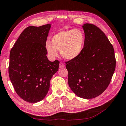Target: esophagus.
Segmentation results:
<instances>
[{
	"label": "esophagus",
	"mask_w": 126,
	"mask_h": 126,
	"mask_svg": "<svg viewBox=\"0 0 126 126\" xmlns=\"http://www.w3.org/2000/svg\"><path fill=\"white\" fill-rule=\"evenodd\" d=\"M64 66H65L64 64L61 62L60 63V64H59V67H60V68H63V67H64Z\"/></svg>",
	"instance_id": "obj_1"
}]
</instances>
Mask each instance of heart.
<instances>
[{
    "instance_id": "heart-1",
    "label": "heart",
    "mask_w": 126,
    "mask_h": 126,
    "mask_svg": "<svg viewBox=\"0 0 126 126\" xmlns=\"http://www.w3.org/2000/svg\"><path fill=\"white\" fill-rule=\"evenodd\" d=\"M86 42L84 33L79 29H71L59 32L51 38V43L47 41L45 47L52 58L58 55L60 49L61 55L65 59L77 58L82 52Z\"/></svg>"
}]
</instances>
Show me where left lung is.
<instances>
[{
	"instance_id": "left-lung-1",
	"label": "left lung",
	"mask_w": 126,
	"mask_h": 126,
	"mask_svg": "<svg viewBox=\"0 0 126 126\" xmlns=\"http://www.w3.org/2000/svg\"><path fill=\"white\" fill-rule=\"evenodd\" d=\"M86 42L81 54L67 61L68 83L78 96L92 99L103 93L115 70L114 47L105 33L94 24L83 26Z\"/></svg>"
}]
</instances>
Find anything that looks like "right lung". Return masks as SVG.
Listing matches in <instances>:
<instances>
[{
  "label": "right lung",
  "instance_id": "obj_1",
  "mask_svg": "<svg viewBox=\"0 0 126 126\" xmlns=\"http://www.w3.org/2000/svg\"><path fill=\"white\" fill-rule=\"evenodd\" d=\"M51 24L29 26L21 33L10 54L8 73L16 93L32 103L45 98L59 61L50 62L45 44Z\"/></svg>",
  "mask_w": 126,
  "mask_h": 126
}]
</instances>
